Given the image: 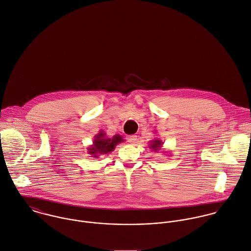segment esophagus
I'll use <instances>...</instances> for the list:
<instances>
[{
    "label": "esophagus",
    "instance_id": "esophagus-1",
    "mask_svg": "<svg viewBox=\"0 0 251 251\" xmlns=\"http://www.w3.org/2000/svg\"><path fill=\"white\" fill-rule=\"evenodd\" d=\"M127 140H128V142L129 143H131V144H135L136 142H137V136L136 135H130V136H128L127 137Z\"/></svg>",
    "mask_w": 251,
    "mask_h": 251
}]
</instances>
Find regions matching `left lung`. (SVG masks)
<instances>
[{
	"mask_svg": "<svg viewBox=\"0 0 251 251\" xmlns=\"http://www.w3.org/2000/svg\"><path fill=\"white\" fill-rule=\"evenodd\" d=\"M162 144H163V143H162L160 140L155 139V140H153V141L151 142V146H150V149L152 150L153 151H158V150H160V149H161Z\"/></svg>",
	"mask_w": 251,
	"mask_h": 251,
	"instance_id": "8db88e82",
	"label": "left lung"
}]
</instances>
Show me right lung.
<instances>
[{
    "label": "right lung",
    "mask_w": 251,
    "mask_h": 251,
    "mask_svg": "<svg viewBox=\"0 0 251 251\" xmlns=\"http://www.w3.org/2000/svg\"><path fill=\"white\" fill-rule=\"evenodd\" d=\"M122 142H124V140L119 135H115L113 138H107L103 131H100V133L95 136L93 145L88 149V153L92 155V157L98 158L100 155L110 153Z\"/></svg>",
    "instance_id": "add662e5"
}]
</instances>
